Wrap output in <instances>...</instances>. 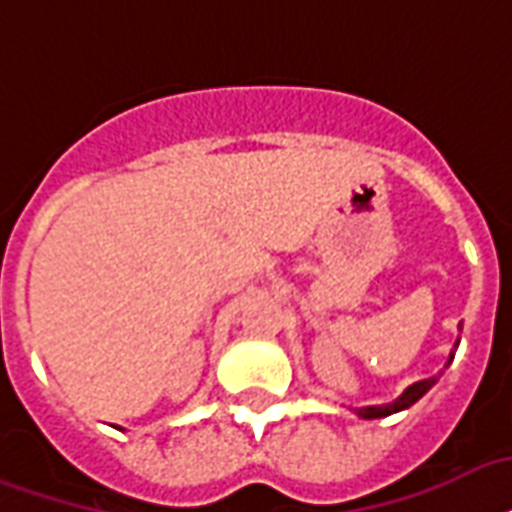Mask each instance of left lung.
<instances>
[{"instance_id":"obj_1","label":"left lung","mask_w":512,"mask_h":512,"mask_svg":"<svg viewBox=\"0 0 512 512\" xmlns=\"http://www.w3.org/2000/svg\"><path fill=\"white\" fill-rule=\"evenodd\" d=\"M451 360H454V354H451ZM448 360V362H451ZM440 376H432V378H424V381H419V384H413L405 389L403 395L397 397L395 403L392 405H370V408H360V416L362 419H381V416H389V413H397V411H403V408H411L419 397H424L435 386V381H438Z\"/></svg>"}]
</instances>
